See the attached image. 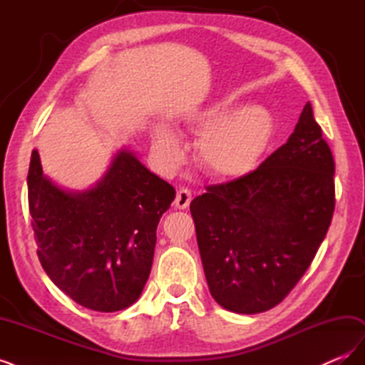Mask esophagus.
<instances>
[{
    "mask_svg": "<svg viewBox=\"0 0 365 365\" xmlns=\"http://www.w3.org/2000/svg\"><path fill=\"white\" fill-rule=\"evenodd\" d=\"M192 201V192L187 189V187H181V189L176 192V197H175V207L184 210L189 207Z\"/></svg>",
    "mask_w": 365,
    "mask_h": 365,
    "instance_id": "obj_1",
    "label": "esophagus"
}]
</instances>
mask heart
<instances>
[{
    "label": "heart",
    "mask_w": 365,
    "mask_h": 365,
    "mask_svg": "<svg viewBox=\"0 0 365 365\" xmlns=\"http://www.w3.org/2000/svg\"><path fill=\"white\" fill-rule=\"evenodd\" d=\"M231 108L230 102L215 103L189 121L192 128L204 129L196 143L197 160L219 178L248 172L267 149L274 129V120L264 108L250 105L228 115ZM155 143L165 163H180L182 149L172 132L161 130Z\"/></svg>",
    "instance_id": "heart-1"
}]
</instances>
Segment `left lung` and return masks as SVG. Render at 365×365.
I'll return each instance as SVG.
<instances>
[{
	"instance_id": "1",
	"label": "left lung",
	"mask_w": 365,
	"mask_h": 365,
	"mask_svg": "<svg viewBox=\"0 0 365 365\" xmlns=\"http://www.w3.org/2000/svg\"><path fill=\"white\" fill-rule=\"evenodd\" d=\"M335 163L311 103L256 170L190 202L210 294L228 311L283 302L311 267L335 210Z\"/></svg>"
}]
</instances>
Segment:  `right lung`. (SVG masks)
Instances as JSON below:
<instances>
[{
	"label": "right lung",
	"instance_id": "1",
	"mask_svg": "<svg viewBox=\"0 0 365 365\" xmlns=\"http://www.w3.org/2000/svg\"><path fill=\"white\" fill-rule=\"evenodd\" d=\"M29 208L38 257L51 282L76 303L115 312L140 297L152 268L160 217L175 189L128 150L93 189L68 193L29 168Z\"/></svg>",
	"mask_w": 365,
	"mask_h": 365
}]
</instances>
